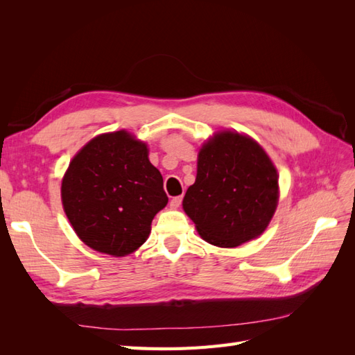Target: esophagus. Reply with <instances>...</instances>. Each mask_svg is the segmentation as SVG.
<instances>
[{
  "label": "esophagus",
  "instance_id": "esophagus-1",
  "mask_svg": "<svg viewBox=\"0 0 355 355\" xmlns=\"http://www.w3.org/2000/svg\"><path fill=\"white\" fill-rule=\"evenodd\" d=\"M180 204H182V196L180 197H173L170 200V207L171 209H179Z\"/></svg>",
  "mask_w": 355,
  "mask_h": 355
}]
</instances>
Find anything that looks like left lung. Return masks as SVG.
Returning <instances> with one entry per match:
<instances>
[{
  "instance_id": "obj_1",
  "label": "left lung",
  "mask_w": 355,
  "mask_h": 355,
  "mask_svg": "<svg viewBox=\"0 0 355 355\" xmlns=\"http://www.w3.org/2000/svg\"><path fill=\"white\" fill-rule=\"evenodd\" d=\"M278 204V175L263 148L237 132H219L198 153L197 178L184 197L201 239L237 247L266 230Z\"/></svg>"
}]
</instances>
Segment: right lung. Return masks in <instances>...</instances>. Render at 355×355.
<instances>
[{
  "instance_id": "1",
  "label": "right lung",
  "mask_w": 355,
  "mask_h": 355,
  "mask_svg": "<svg viewBox=\"0 0 355 355\" xmlns=\"http://www.w3.org/2000/svg\"><path fill=\"white\" fill-rule=\"evenodd\" d=\"M168 198L146 144L125 130L93 137L62 180V204L80 240L121 257L141 247Z\"/></svg>"
}]
</instances>
